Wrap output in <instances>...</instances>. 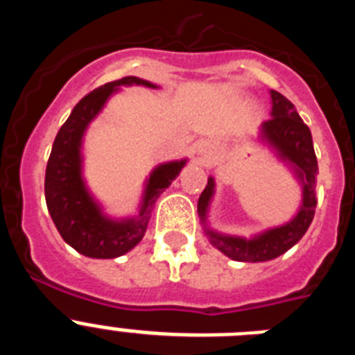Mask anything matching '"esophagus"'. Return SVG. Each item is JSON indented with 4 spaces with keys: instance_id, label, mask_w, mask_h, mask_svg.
<instances>
[{
    "instance_id": "esophagus-1",
    "label": "esophagus",
    "mask_w": 355,
    "mask_h": 355,
    "mask_svg": "<svg viewBox=\"0 0 355 355\" xmlns=\"http://www.w3.org/2000/svg\"><path fill=\"white\" fill-rule=\"evenodd\" d=\"M208 149H209L208 146H199V147H197V150H199L200 155H205V156H206V153H209ZM200 159H202V158H200Z\"/></svg>"
}]
</instances>
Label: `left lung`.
I'll use <instances>...</instances> for the list:
<instances>
[{"label": "left lung", "instance_id": "obj_1", "mask_svg": "<svg viewBox=\"0 0 355 355\" xmlns=\"http://www.w3.org/2000/svg\"><path fill=\"white\" fill-rule=\"evenodd\" d=\"M270 96L272 119L263 122L261 137L272 147H275L281 158L293 165L295 172L300 178L304 187L302 206H300L293 220L281 225V227L268 229V231L250 238V240L218 234L211 229H206V234H208L213 245L234 261L258 263L277 258L288 249H291L304 236L307 227L311 225L313 216H315V184L316 174H318V162H316L315 149H313L311 131L304 124L290 99H286L277 90H270ZM213 190H215V181H213V178H209L208 184L202 190L199 202H197V211H199L202 222H206V211H208L209 200L213 197Z\"/></svg>", "mask_w": 355, "mask_h": 355}]
</instances>
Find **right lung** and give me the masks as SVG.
Instances as JSON below:
<instances>
[{"instance_id":"add662e5","label":"right lung","mask_w":355,"mask_h":355,"mask_svg":"<svg viewBox=\"0 0 355 355\" xmlns=\"http://www.w3.org/2000/svg\"><path fill=\"white\" fill-rule=\"evenodd\" d=\"M121 85H144L156 89V85L149 81L126 76L87 94L72 108L64 126L56 133L44 181L46 205L60 236L80 254L97 259L122 256L142 240L153 205L187 163V159L163 163L153 171L137 218L112 220L103 215L81 178V139L90 121L101 112L106 99L117 92Z\"/></svg>"}]
</instances>
